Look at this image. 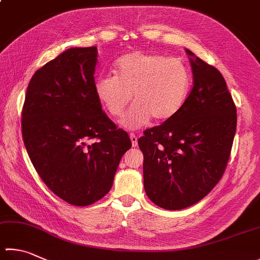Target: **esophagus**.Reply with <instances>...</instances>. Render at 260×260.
I'll return each instance as SVG.
<instances>
[{
	"instance_id": "obj_1",
	"label": "esophagus",
	"mask_w": 260,
	"mask_h": 260,
	"mask_svg": "<svg viewBox=\"0 0 260 260\" xmlns=\"http://www.w3.org/2000/svg\"><path fill=\"white\" fill-rule=\"evenodd\" d=\"M130 139L132 143V147H137V145H138V138H137V136L135 134H130Z\"/></svg>"
}]
</instances>
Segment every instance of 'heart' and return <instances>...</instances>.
Segmentation results:
<instances>
[{"label":"heart","instance_id":"obj_1","mask_svg":"<svg viewBox=\"0 0 260 260\" xmlns=\"http://www.w3.org/2000/svg\"><path fill=\"white\" fill-rule=\"evenodd\" d=\"M114 76H100L94 82L97 100L111 116L120 117L134 94L136 103L121 124L139 129L155 121H166L182 109L190 88L184 63L161 54L135 51L115 62Z\"/></svg>","mask_w":260,"mask_h":260}]
</instances>
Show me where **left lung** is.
Masks as SVG:
<instances>
[{
  "mask_svg": "<svg viewBox=\"0 0 260 260\" xmlns=\"http://www.w3.org/2000/svg\"><path fill=\"white\" fill-rule=\"evenodd\" d=\"M193 86L178 113L144 131V187L157 206L198 203L223 176L237 129V107L222 73L187 50Z\"/></svg>",
  "mask_w": 260,
  "mask_h": 260,
  "instance_id": "1",
  "label": "left lung"
}]
</instances>
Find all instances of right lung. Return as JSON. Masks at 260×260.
I'll list each match as a JSON object with an SVG mask.
<instances>
[{"instance_id": "right-lung-1", "label": "right lung", "mask_w": 260, "mask_h": 260, "mask_svg": "<svg viewBox=\"0 0 260 260\" xmlns=\"http://www.w3.org/2000/svg\"><path fill=\"white\" fill-rule=\"evenodd\" d=\"M97 47H73L31 77L22 106L24 146L43 182L75 206L102 199L130 137L97 100Z\"/></svg>"}]
</instances>
